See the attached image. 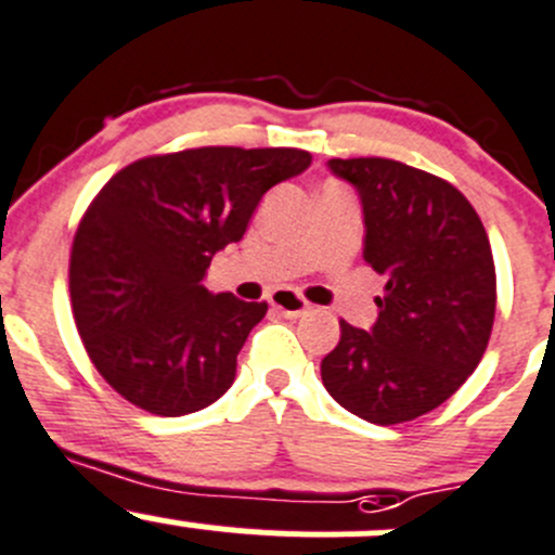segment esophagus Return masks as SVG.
<instances>
[{
    "mask_svg": "<svg viewBox=\"0 0 555 555\" xmlns=\"http://www.w3.org/2000/svg\"><path fill=\"white\" fill-rule=\"evenodd\" d=\"M268 300H271L273 309L282 311V314L289 317V320L304 317L306 311H309V304H306L298 293H293V289H276V293H271V298Z\"/></svg>",
    "mask_w": 555,
    "mask_h": 555,
    "instance_id": "esophagus-1",
    "label": "esophagus"
}]
</instances>
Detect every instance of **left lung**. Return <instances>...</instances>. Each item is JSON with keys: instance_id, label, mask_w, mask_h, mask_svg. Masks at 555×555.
<instances>
[{"instance_id": "left-lung-1", "label": "left lung", "mask_w": 555, "mask_h": 555, "mask_svg": "<svg viewBox=\"0 0 555 555\" xmlns=\"http://www.w3.org/2000/svg\"><path fill=\"white\" fill-rule=\"evenodd\" d=\"M360 192L363 260L387 279L369 331L341 325L322 385L347 412L396 426L448 401L488 349L496 317L491 241L450 181L385 157L331 159Z\"/></svg>"}]
</instances>
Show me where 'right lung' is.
Returning <instances> with one entry per match:
<instances>
[{
	"mask_svg": "<svg viewBox=\"0 0 555 555\" xmlns=\"http://www.w3.org/2000/svg\"><path fill=\"white\" fill-rule=\"evenodd\" d=\"M311 165L304 149L203 146L118 170L80 217L69 298L86 354L143 412L179 417L222 398L268 304L203 287L260 197Z\"/></svg>",
	"mask_w": 555,
	"mask_h": 555,
	"instance_id": "right-lung-1",
	"label": "right lung"
}]
</instances>
